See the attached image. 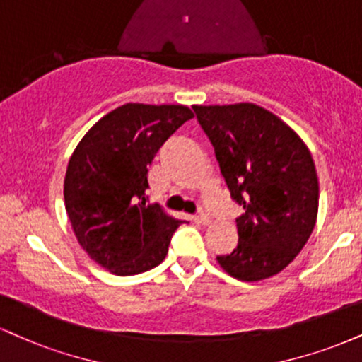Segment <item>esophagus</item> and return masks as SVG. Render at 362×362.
Wrapping results in <instances>:
<instances>
[{"label":"esophagus","instance_id":"esophagus-1","mask_svg":"<svg viewBox=\"0 0 362 362\" xmlns=\"http://www.w3.org/2000/svg\"><path fill=\"white\" fill-rule=\"evenodd\" d=\"M197 221H199V223H202V224L211 223V216H209V212L206 211V209H200L199 214H197Z\"/></svg>","mask_w":362,"mask_h":362}]
</instances>
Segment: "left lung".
Instances as JSON below:
<instances>
[{
    "instance_id": "left-lung-1",
    "label": "left lung",
    "mask_w": 362,
    "mask_h": 362,
    "mask_svg": "<svg viewBox=\"0 0 362 362\" xmlns=\"http://www.w3.org/2000/svg\"><path fill=\"white\" fill-rule=\"evenodd\" d=\"M211 139L230 199L243 206L238 246L217 256L230 276L258 281L280 273L310 238L319 180L305 143L256 104L194 106Z\"/></svg>"
}]
</instances>
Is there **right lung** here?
Returning <instances> with one entry per match:
<instances>
[{"label":"right lung","mask_w":362,"mask_h":362,"mask_svg":"<svg viewBox=\"0 0 362 362\" xmlns=\"http://www.w3.org/2000/svg\"><path fill=\"white\" fill-rule=\"evenodd\" d=\"M194 112L180 104H124L95 123L69 160L65 211L77 241L117 276L158 267L182 221L150 204L148 167Z\"/></svg>","instance_id":"1"}]
</instances>
